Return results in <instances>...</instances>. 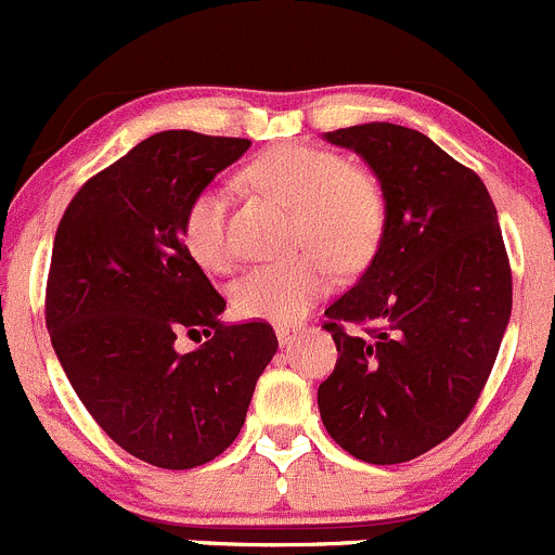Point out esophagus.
Listing matches in <instances>:
<instances>
[{
    "instance_id": "esophagus-1",
    "label": "esophagus",
    "mask_w": 555,
    "mask_h": 555,
    "mask_svg": "<svg viewBox=\"0 0 555 555\" xmlns=\"http://www.w3.org/2000/svg\"><path fill=\"white\" fill-rule=\"evenodd\" d=\"M299 332H301V328H296V326H278V328H275L278 343H280V345H291L296 337H299Z\"/></svg>"
}]
</instances>
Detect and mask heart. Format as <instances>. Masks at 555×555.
I'll use <instances>...</instances> for the list:
<instances>
[{"label":"heart","instance_id":"obj_1","mask_svg":"<svg viewBox=\"0 0 555 555\" xmlns=\"http://www.w3.org/2000/svg\"><path fill=\"white\" fill-rule=\"evenodd\" d=\"M243 178L294 207L296 243L315 248L254 267L232 288L240 315L288 326L328 291V260L337 270H359L375 256L386 227V202L372 175L321 147H272L245 167ZM227 216L229 194L218 185L196 191L185 205L180 240L202 270L229 267Z\"/></svg>","mask_w":555,"mask_h":555}]
</instances>
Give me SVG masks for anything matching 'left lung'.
<instances>
[{
  "mask_svg": "<svg viewBox=\"0 0 555 555\" xmlns=\"http://www.w3.org/2000/svg\"><path fill=\"white\" fill-rule=\"evenodd\" d=\"M323 140L370 164L386 227L359 283L326 307L339 359L318 410L350 456L402 464L448 440L491 375L513 310L502 229L482 180L421 131L372 120ZM366 320L384 328L344 332Z\"/></svg>",
  "mask_w": 555,
  "mask_h": 555,
  "instance_id": "obj_1",
  "label": "left lung"
}]
</instances>
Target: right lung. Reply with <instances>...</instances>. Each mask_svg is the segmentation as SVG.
Instances as JSON below:
<instances>
[{
	"mask_svg": "<svg viewBox=\"0 0 555 555\" xmlns=\"http://www.w3.org/2000/svg\"><path fill=\"white\" fill-rule=\"evenodd\" d=\"M250 147L172 129L147 137L75 194L53 240L46 323L104 435L162 469L221 456L278 350L270 323L218 321L227 301L180 240L185 205ZM208 337L180 354V333Z\"/></svg>",
	"mask_w": 555,
	"mask_h": 555,
	"instance_id": "add662e5",
	"label": "right lung"
}]
</instances>
